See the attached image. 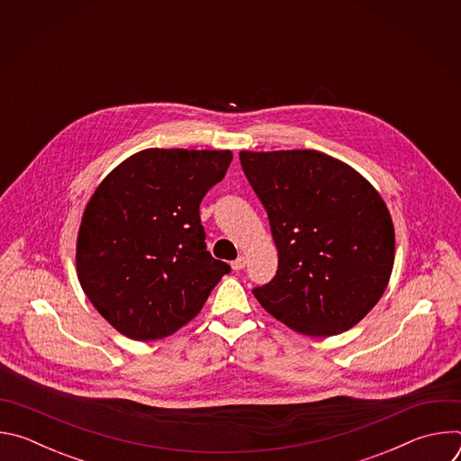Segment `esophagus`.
I'll return each mask as SVG.
<instances>
[{
    "label": "esophagus",
    "instance_id": "obj_1",
    "mask_svg": "<svg viewBox=\"0 0 461 461\" xmlns=\"http://www.w3.org/2000/svg\"><path fill=\"white\" fill-rule=\"evenodd\" d=\"M246 267V257L244 255H240V257H237L233 262H231V268L235 270V272H239V270H242Z\"/></svg>",
    "mask_w": 461,
    "mask_h": 461
}]
</instances>
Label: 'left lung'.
Returning a JSON list of instances; mask_svg holds the SVG:
<instances>
[{
    "label": "left lung",
    "mask_w": 461,
    "mask_h": 461,
    "mask_svg": "<svg viewBox=\"0 0 461 461\" xmlns=\"http://www.w3.org/2000/svg\"><path fill=\"white\" fill-rule=\"evenodd\" d=\"M279 251L276 277L253 288L292 330L338 336L381 299L393 267L386 204L356 169L319 151H240Z\"/></svg>",
    "instance_id": "left-lung-1"
}]
</instances>
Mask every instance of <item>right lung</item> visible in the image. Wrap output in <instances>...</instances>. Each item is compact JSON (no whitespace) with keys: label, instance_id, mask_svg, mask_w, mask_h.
Returning <instances> with one entry per match:
<instances>
[{"label":"right lung","instance_id":"obj_1","mask_svg":"<svg viewBox=\"0 0 461 461\" xmlns=\"http://www.w3.org/2000/svg\"><path fill=\"white\" fill-rule=\"evenodd\" d=\"M231 158V151L144 149L93 193L78 231L77 272L120 334L135 341L175 334L230 274L206 249L199 208Z\"/></svg>","mask_w":461,"mask_h":461}]
</instances>
